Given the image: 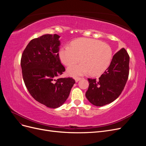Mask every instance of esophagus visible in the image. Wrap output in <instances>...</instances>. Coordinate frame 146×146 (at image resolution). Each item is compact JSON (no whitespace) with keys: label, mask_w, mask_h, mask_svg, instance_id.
Returning a JSON list of instances; mask_svg holds the SVG:
<instances>
[{"label":"esophagus","mask_w":146,"mask_h":146,"mask_svg":"<svg viewBox=\"0 0 146 146\" xmlns=\"http://www.w3.org/2000/svg\"><path fill=\"white\" fill-rule=\"evenodd\" d=\"M81 78H80V77H76L75 78V81H76V82H78L79 80H81Z\"/></svg>","instance_id":"34e87169"}]
</instances>
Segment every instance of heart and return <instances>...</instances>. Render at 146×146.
Segmentation results:
<instances>
[{
  "label": "heart",
  "instance_id": "obj_1",
  "mask_svg": "<svg viewBox=\"0 0 146 146\" xmlns=\"http://www.w3.org/2000/svg\"><path fill=\"white\" fill-rule=\"evenodd\" d=\"M59 58L63 64L70 66L79 60L82 63L70 66L67 73L76 77L90 74L99 76L108 69L113 58L111 47L104 42L92 38H80L64 46L59 50Z\"/></svg>",
  "mask_w": 146,
  "mask_h": 146
}]
</instances>
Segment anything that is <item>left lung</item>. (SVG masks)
<instances>
[{"instance_id": "8db88e82", "label": "left lung", "mask_w": 146, "mask_h": 146, "mask_svg": "<svg viewBox=\"0 0 146 146\" xmlns=\"http://www.w3.org/2000/svg\"><path fill=\"white\" fill-rule=\"evenodd\" d=\"M129 54L122 48L113 56L109 67L99 79L88 78L90 85L85 95L91 104L102 107L118 98L129 77Z\"/></svg>"}]
</instances>
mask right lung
<instances>
[{
    "mask_svg": "<svg viewBox=\"0 0 146 146\" xmlns=\"http://www.w3.org/2000/svg\"><path fill=\"white\" fill-rule=\"evenodd\" d=\"M60 37L47 34L32 39L21 60L29 93L38 102L51 108L60 107L65 102L76 83L72 78H57L65 71L58 55Z\"/></svg>",
    "mask_w": 146,
    "mask_h": 146,
    "instance_id": "1",
    "label": "right lung"
}]
</instances>
